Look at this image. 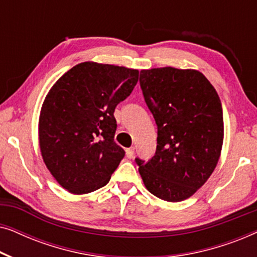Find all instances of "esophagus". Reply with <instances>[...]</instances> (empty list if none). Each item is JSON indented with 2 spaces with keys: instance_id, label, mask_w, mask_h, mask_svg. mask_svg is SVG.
I'll list each match as a JSON object with an SVG mask.
<instances>
[{
  "instance_id": "obj_1",
  "label": "esophagus",
  "mask_w": 257,
  "mask_h": 257,
  "mask_svg": "<svg viewBox=\"0 0 257 257\" xmlns=\"http://www.w3.org/2000/svg\"><path fill=\"white\" fill-rule=\"evenodd\" d=\"M133 156H135V147H130V149H126V157L130 158H133Z\"/></svg>"
}]
</instances>
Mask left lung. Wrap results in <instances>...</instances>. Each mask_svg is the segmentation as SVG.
<instances>
[{"label": "left lung", "instance_id": "8db88e82", "mask_svg": "<svg viewBox=\"0 0 257 257\" xmlns=\"http://www.w3.org/2000/svg\"><path fill=\"white\" fill-rule=\"evenodd\" d=\"M144 98L158 126L152 159L137 158L147 191L165 201L192 196L215 170L223 144L216 90L198 70L172 66L140 71Z\"/></svg>", "mask_w": 257, "mask_h": 257}]
</instances>
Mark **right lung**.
I'll return each mask as SVG.
<instances>
[{
  "label": "right lung",
  "mask_w": 257,
  "mask_h": 257,
  "mask_svg": "<svg viewBox=\"0 0 257 257\" xmlns=\"http://www.w3.org/2000/svg\"><path fill=\"white\" fill-rule=\"evenodd\" d=\"M125 66L79 63L49 91L38 121L40 149L56 181L72 194H86L110 181L125 156L114 143L117 105L138 82Z\"/></svg>",
  "instance_id": "right-lung-1"
}]
</instances>
